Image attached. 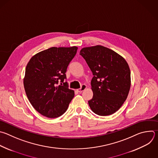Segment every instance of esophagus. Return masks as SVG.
Segmentation results:
<instances>
[{"instance_id": "esophagus-1", "label": "esophagus", "mask_w": 158, "mask_h": 158, "mask_svg": "<svg viewBox=\"0 0 158 158\" xmlns=\"http://www.w3.org/2000/svg\"><path fill=\"white\" fill-rule=\"evenodd\" d=\"M87 88V86H86V85H85V84H83V85H82V86H81V87L80 88V89H77V92H79V93H81L82 91H84L85 89Z\"/></svg>"}]
</instances>
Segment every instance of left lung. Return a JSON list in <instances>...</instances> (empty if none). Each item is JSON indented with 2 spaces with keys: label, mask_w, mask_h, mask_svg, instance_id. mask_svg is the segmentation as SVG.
<instances>
[{
  "label": "left lung",
  "mask_w": 158,
  "mask_h": 158,
  "mask_svg": "<svg viewBox=\"0 0 158 158\" xmlns=\"http://www.w3.org/2000/svg\"><path fill=\"white\" fill-rule=\"evenodd\" d=\"M94 77L93 97L88 101L92 112L100 116L116 112L126 100L131 85L130 70L125 60L114 51L100 45L82 48Z\"/></svg>",
  "instance_id": "8db88e82"
}]
</instances>
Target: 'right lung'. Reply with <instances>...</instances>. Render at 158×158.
<instances>
[{
    "instance_id": "obj_1",
    "label": "right lung",
    "mask_w": 158,
    "mask_h": 158,
    "mask_svg": "<svg viewBox=\"0 0 158 158\" xmlns=\"http://www.w3.org/2000/svg\"><path fill=\"white\" fill-rule=\"evenodd\" d=\"M77 50L76 46L52 47L36 54L27 65L23 80L27 96L34 109L48 118L64 114L74 96L65 79Z\"/></svg>"
}]
</instances>
